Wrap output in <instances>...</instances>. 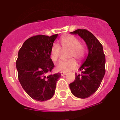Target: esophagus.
Instances as JSON below:
<instances>
[{"instance_id": "obj_1", "label": "esophagus", "mask_w": 120, "mask_h": 120, "mask_svg": "<svg viewBox=\"0 0 120 120\" xmlns=\"http://www.w3.org/2000/svg\"><path fill=\"white\" fill-rule=\"evenodd\" d=\"M66 74H67V73H65V72H61V76H64V75H65Z\"/></svg>"}]
</instances>
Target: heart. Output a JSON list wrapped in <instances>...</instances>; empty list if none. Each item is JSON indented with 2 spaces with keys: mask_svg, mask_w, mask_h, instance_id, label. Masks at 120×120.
<instances>
[{
  "mask_svg": "<svg viewBox=\"0 0 120 120\" xmlns=\"http://www.w3.org/2000/svg\"><path fill=\"white\" fill-rule=\"evenodd\" d=\"M61 47L62 50L70 49L68 58L71 59L67 61H60L55 65V69L58 71L68 72L75 70L77 66V63L75 59L81 61L85 56V49L80 43L77 37L73 35H66L62 37L60 40ZM61 53V49L59 45L54 44L50 49V58L53 61L59 59Z\"/></svg>",
  "mask_w": 120,
  "mask_h": 120,
  "instance_id": "obj_1",
  "label": "heart"
}]
</instances>
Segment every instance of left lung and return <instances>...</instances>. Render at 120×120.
<instances>
[{
    "label": "left lung",
    "mask_w": 120,
    "mask_h": 120,
    "mask_svg": "<svg viewBox=\"0 0 120 120\" xmlns=\"http://www.w3.org/2000/svg\"><path fill=\"white\" fill-rule=\"evenodd\" d=\"M70 33L77 34L85 41L88 55L79 68L81 74L76 73L75 80L70 83V88L76 97L88 98L96 92L103 79L105 74V55L101 44L91 32L82 29Z\"/></svg>",
    "instance_id": "obj_1"
}]
</instances>
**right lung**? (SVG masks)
I'll return each instance as SVG.
<instances>
[{
	"mask_svg": "<svg viewBox=\"0 0 120 120\" xmlns=\"http://www.w3.org/2000/svg\"><path fill=\"white\" fill-rule=\"evenodd\" d=\"M58 34L38 35L24 41L16 61L19 80L33 99L43 101L52 98L61 73L47 75L55 67L50 49Z\"/></svg>",
	"mask_w": 120,
	"mask_h": 120,
	"instance_id": "add662e5",
	"label": "right lung"
}]
</instances>
